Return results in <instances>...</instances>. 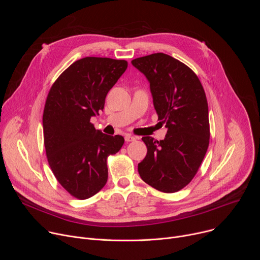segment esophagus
I'll list each match as a JSON object with an SVG mask.
<instances>
[{
    "label": "esophagus",
    "instance_id": "34e87169",
    "mask_svg": "<svg viewBox=\"0 0 260 260\" xmlns=\"http://www.w3.org/2000/svg\"><path fill=\"white\" fill-rule=\"evenodd\" d=\"M124 140H125V142H134V141H136V138L132 135H125Z\"/></svg>",
    "mask_w": 260,
    "mask_h": 260
}]
</instances>
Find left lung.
I'll return each mask as SVG.
<instances>
[{
    "label": "left lung",
    "mask_w": 260,
    "mask_h": 260,
    "mask_svg": "<svg viewBox=\"0 0 260 260\" xmlns=\"http://www.w3.org/2000/svg\"><path fill=\"white\" fill-rule=\"evenodd\" d=\"M132 63L150 83L158 120L168 128L165 140L143 137L147 154L138 165L144 182L173 193L190 183L210 142L209 109L197 74L180 60L158 52Z\"/></svg>",
    "instance_id": "1"
}]
</instances>
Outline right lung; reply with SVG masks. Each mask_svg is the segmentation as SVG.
<instances>
[{"label": "right lung", "instance_id": "add662e5", "mask_svg": "<svg viewBox=\"0 0 260 260\" xmlns=\"http://www.w3.org/2000/svg\"><path fill=\"white\" fill-rule=\"evenodd\" d=\"M126 68L123 59L87 56L66 69L48 92L43 112L47 160L58 183L78 200L105 186L107 158L124 143L122 136L95 129L90 118L103 111L107 93Z\"/></svg>", "mask_w": 260, "mask_h": 260}]
</instances>
